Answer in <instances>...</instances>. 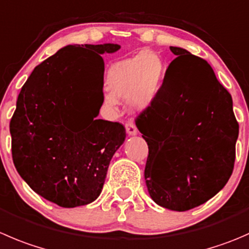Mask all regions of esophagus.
I'll return each mask as SVG.
<instances>
[{"mask_svg": "<svg viewBox=\"0 0 249 249\" xmlns=\"http://www.w3.org/2000/svg\"><path fill=\"white\" fill-rule=\"evenodd\" d=\"M125 127H126V132H127V134L131 135V136H134V135L137 134L136 125H135L134 123L131 122V120L126 122V124H125Z\"/></svg>", "mask_w": 249, "mask_h": 249, "instance_id": "obj_1", "label": "esophagus"}]
</instances>
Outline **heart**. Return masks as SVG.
<instances>
[{
    "label": "heart",
    "mask_w": 249,
    "mask_h": 249,
    "mask_svg": "<svg viewBox=\"0 0 249 249\" xmlns=\"http://www.w3.org/2000/svg\"><path fill=\"white\" fill-rule=\"evenodd\" d=\"M165 73L163 58L153 51L119 60L107 71L105 103L114 107L119 102L118 98L127 97L132 107L144 109L158 95Z\"/></svg>",
    "instance_id": "obj_1"
}]
</instances>
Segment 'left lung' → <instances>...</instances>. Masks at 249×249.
Returning a JSON list of instances; mask_svg holds the SVG:
<instances>
[{
    "mask_svg": "<svg viewBox=\"0 0 249 249\" xmlns=\"http://www.w3.org/2000/svg\"><path fill=\"white\" fill-rule=\"evenodd\" d=\"M153 102L136 119L148 144L144 178L158 206L185 212L206 203L230 178L238 123L232 98L206 60L173 47Z\"/></svg>",
    "mask_w": 249,
    "mask_h": 249,
    "instance_id": "1",
    "label": "left lung"
}]
</instances>
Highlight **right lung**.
I'll return each instance as SVG.
<instances>
[{
	"label": "right lung",
	"instance_id": "1",
	"mask_svg": "<svg viewBox=\"0 0 249 249\" xmlns=\"http://www.w3.org/2000/svg\"><path fill=\"white\" fill-rule=\"evenodd\" d=\"M115 43L68 45L38 64L21 88L9 124L17 171L59 207L91 203L126 137L120 123L96 119L103 103V53Z\"/></svg>",
	"mask_w": 249,
	"mask_h": 249
}]
</instances>
